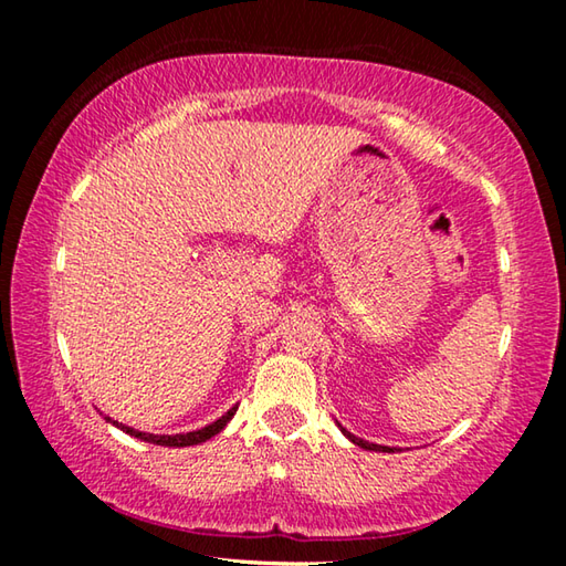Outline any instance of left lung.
<instances>
[{"mask_svg":"<svg viewBox=\"0 0 566 566\" xmlns=\"http://www.w3.org/2000/svg\"><path fill=\"white\" fill-rule=\"evenodd\" d=\"M344 434H347L354 444L357 447H361V449H371V452H395V449L391 447H379V444H371V442H364V439H359V437H354L352 432H347V429H342Z\"/></svg>","mask_w":566,"mask_h":566,"instance_id":"1","label":"left lung"}]
</instances>
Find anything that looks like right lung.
<instances>
[{
    "instance_id": "right-lung-1",
    "label": "right lung",
    "mask_w": 566,
    "mask_h": 566,
    "mask_svg": "<svg viewBox=\"0 0 566 566\" xmlns=\"http://www.w3.org/2000/svg\"><path fill=\"white\" fill-rule=\"evenodd\" d=\"M234 411H237V407H232L227 411V415H222L219 417L217 421H212V424H207L205 429H197V432H187V434H147V432H139V429H132V427H124V424H119V421H112L109 417V421L112 424H117L122 432H127V434H132V437H137V439H145V442H151V444H161V447H191V444H199V442H207V439H212L214 434H219L222 432V429L227 427V421L234 417Z\"/></svg>"
}]
</instances>
